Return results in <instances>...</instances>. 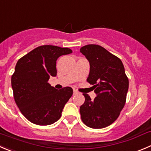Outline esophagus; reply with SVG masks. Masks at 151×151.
<instances>
[{"label": "esophagus", "instance_id": "obj_1", "mask_svg": "<svg viewBox=\"0 0 151 151\" xmlns=\"http://www.w3.org/2000/svg\"><path fill=\"white\" fill-rule=\"evenodd\" d=\"M73 92H74V94H77V93H78V91H76V90H74V91H73Z\"/></svg>", "mask_w": 151, "mask_h": 151}]
</instances>
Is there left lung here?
I'll list each match as a JSON object with an SVG mask.
<instances>
[{"mask_svg":"<svg viewBox=\"0 0 151 151\" xmlns=\"http://www.w3.org/2000/svg\"><path fill=\"white\" fill-rule=\"evenodd\" d=\"M80 51L90 64L87 81L96 94L93 100L83 93L81 119L89 128H105L117 119L125 104L129 82L125 68L119 58L99 45H86Z\"/></svg>","mask_w":151,"mask_h":151,"instance_id":"8db88e82","label":"left lung"}]
</instances>
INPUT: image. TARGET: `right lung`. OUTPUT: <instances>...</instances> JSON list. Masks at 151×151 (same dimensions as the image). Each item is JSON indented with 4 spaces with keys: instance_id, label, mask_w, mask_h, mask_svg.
Instances as JSON below:
<instances>
[{
    "instance_id": "add662e5",
    "label": "right lung",
    "mask_w": 151,
    "mask_h": 151,
    "mask_svg": "<svg viewBox=\"0 0 151 151\" xmlns=\"http://www.w3.org/2000/svg\"><path fill=\"white\" fill-rule=\"evenodd\" d=\"M71 53L68 48L45 45L17 61L12 76L14 99L23 116L32 123L49 125L60 118L73 89L64 87L58 90L48 81L57 75L58 58Z\"/></svg>"
}]
</instances>
